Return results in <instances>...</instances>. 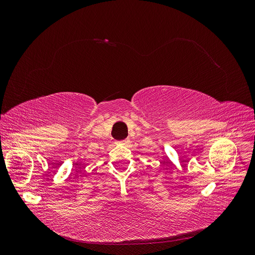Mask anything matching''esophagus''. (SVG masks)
<instances>
[{
  "label": "esophagus",
  "mask_w": 255,
  "mask_h": 255,
  "mask_svg": "<svg viewBox=\"0 0 255 255\" xmlns=\"http://www.w3.org/2000/svg\"><path fill=\"white\" fill-rule=\"evenodd\" d=\"M120 142H121V143H123V144H126V143H128V139H125V140H121Z\"/></svg>",
  "instance_id": "1"
}]
</instances>
